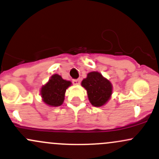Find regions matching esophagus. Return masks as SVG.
<instances>
[{
	"mask_svg": "<svg viewBox=\"0 0 159 159\" xmlns=\"http://www.w3.org/2000/svg\"><path fill=\"white\" fill-rule=\"evenodd\" d=\"M72 83L75 85L80 84H81V79H80V78H78V79H73L72 80Z\"/></svg>",
	"mask_w": 159,
	"mask_h": 159,
	"instance_id": "1",
	"label": "esophagus"
}]
</instances>
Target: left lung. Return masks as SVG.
<instances>
[{
    "mask_svg": "<svg viewBox=\"0 0 159 159\" xmlns=\"http://www.w3.org/2000/svg\"><path fill=\"white\" fill-rule=\"evenodd\" d=\"M81 85L87 90L88 99L94 107L103 106L111 96V83L97 71L88 73Z\"/></svg>",
    "mask_w": 159,
    "mask_h": 159,
    "instance_id": "1",
    "label": "left lung"
}]
</instances>
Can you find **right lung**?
<instances>
[{
    "mask_svg": "<svg viewBox=\"0 0 159 159\" xmlns=\"http://www.w3.org/2000/svg\"><path fill=\"white\" fill-rule=\"evenodd\" d=\"M69 81L62 79L60 75H54L49 82L43 86L41 96L46 104L52 107L61 106L64 101L66 89L71 85Z\"/></svg>",
    "mask_w": 159,
    "mask_h": 159,
    "instance_id": "1",
    "label": "right lung"
}]
</instances>
